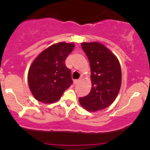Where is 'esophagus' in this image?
<instances>
[{"mask_svg": "<svg viewBox=\"0 0 150 150\" xmlns=\"http://www.w3.org/2000/svg\"><path fill=\"white\" fill-rule=\"evenodd\" d=\"M79 82H80V79H75V80L74 81V82L75 85H77V84H79Z\"/></svg>", "mask_w": 150, "mask_h": 150, "instance_id": "obj_1", "label": "esophagus"}]
</instances>
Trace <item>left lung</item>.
Segmentation results:
<instances>
[{"instance_id": "obj_1", "label": "left lung", "mask_w": 150, "mask_h": 150, "mask_svg": "<svg viewBox=\"0 0 150 150\" xmlns=\"http://www.w3.org/2000/svg\"><path fill=\"white\" fill-rule=\"evenodd\" d=\"M81 45L91 65L92 88L79 101L85 110L95 112L108 108L115 100L122 84V71L116 57L102 44L82 42Z\"/></svg>"}]
</instances>
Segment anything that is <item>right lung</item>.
I'll return each mask as SVG.
<instances>
[{
    "instance_id": "right-lung-1",
    "label": "right lung",
    "mask_w": 150,
    "mask_h": 150,
    "mask_svg": "<svg viewBox=\"0 0 150 150\" xmlns=\"http://www.w3.org/2000/svg\"><path fill=\"white\" fill-rule=\"evenodd\" d=\"M74 48L73 43L54 44L44 50L31 64L28 82L37 100L43 103L57 102L72 85L71 70L65 61Z\"/></svg>"
}]
</instances>
